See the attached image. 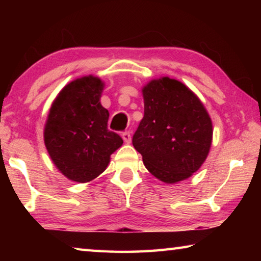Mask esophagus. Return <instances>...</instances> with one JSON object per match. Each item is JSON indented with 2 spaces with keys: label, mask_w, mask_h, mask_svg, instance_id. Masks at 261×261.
Masks as SVG:
<instances>
[{
  "label": "esophagus",
  "mask_w": 261,
  "mask_h": 261,
  "mask_svg": "<svg viewBox=\"0 0 261 261\" xmlns=\"http://www.w3.org/2000/svg\"><path fill=\"white\" fill-rule=\"evenodd\" d=\"M122 138H123V140L125 141L126 144H130V143H131V134H130V131L123 132V134H122Z\"/></svg>",
  "instance_id": "obj_1"
}]
</instances>
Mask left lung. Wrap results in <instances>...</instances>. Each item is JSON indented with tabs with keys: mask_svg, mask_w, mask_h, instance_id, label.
<instances>
[{
	"mask_svg": "<svg viewBox=\"0 0 261 261\" xmlns=\"http://www.w3.org/2000/svg\"><path fill=\"white\" fill-rule=\"evenodd\" d=\"M144 117L132 137L145 167L165 183L191 176L208 155L212 121L201 101L178 81L163 77L143 88Z\"/></svg>",
	"mask_w": 261,
	"mask_h": 261,
	"instance_id": "1",
	"label": "left lung"
}]
</instances>
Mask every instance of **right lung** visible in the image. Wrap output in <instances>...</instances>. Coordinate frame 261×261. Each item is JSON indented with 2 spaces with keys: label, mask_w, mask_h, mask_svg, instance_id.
Masks as SVG:
<instances>
[{
  "label": "right lung",
  "mask_w": 261,
  "mask_h": 261,
  "mask_svg": "<svg viewBox=\"0 0 261 261\" xmlns=\"http://www.w3.org/2000/svg\"><path fill=\"white\" fill-rule=\"evenodd\" d=\"M103 83L88 76L69 83L53 103L45 144L53 162L74 182H90L105 171L123 139L108 130V110L100 103Z\"/></svg>",
  "instance_id": "add662e5"
}]
</instances>
